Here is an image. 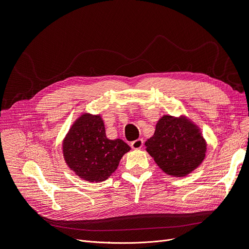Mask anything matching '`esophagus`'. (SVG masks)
<instances>
[{
    "instance_id": "obj_1",
    "label": "esophagus",
    "mask_w": 249,
    "mask_h": 249,
    "mask_svg": "<svg viewBox=\"0 0 249 249\" xmlns=\"http://www.w3.org/2000/svg\"><path fill=\"white\" fill-rule=\"evenodd\" d=\"M131 146L134 149H140L143 146V139H137L131 143Z\"/></svg>"
}]
</instances>
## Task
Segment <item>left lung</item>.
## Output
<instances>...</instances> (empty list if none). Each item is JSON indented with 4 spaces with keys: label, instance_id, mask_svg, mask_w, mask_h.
I'll return each instance as SVG.
<instances>
[{
    "label": "left lung",
    "instance_id": "1",
    "mask_svg": "<svg viewBox=\"0 0 249 249\" xmlns=\"http://www.w3.org/2000/svg\"><path fill=\"white\" fill-rule=\"evenodd\" d=\"M207 141L200 127L185 115H163L153 137L145 142L146 152L166 175L183 178L196 169L206 158Z\"/></svg>",
    "mask_w": 249,
    "mask_h": 249
}]
</instances>
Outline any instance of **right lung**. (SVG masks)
Returning a JSON list of instances; mask_svg holds the SVG:
<instances>
[{
    "mask_svg": "<svg viewBox=\"0 0 249 249\" xmlns=\"http://www.w3.org/2000/svg\"><path fill=\"white\" fill-rule=\"evenodd\" d=\"M131 147L106 136L101 114L84 112L74 120L62 141L64 161L74 175L90 183L106 180Z\"/></svg>",
    "mask_w": 249,
    "mask_h": 249,
    "instance_id": "right-lung-1",
    "label": "right lung"
}]
</instances>
